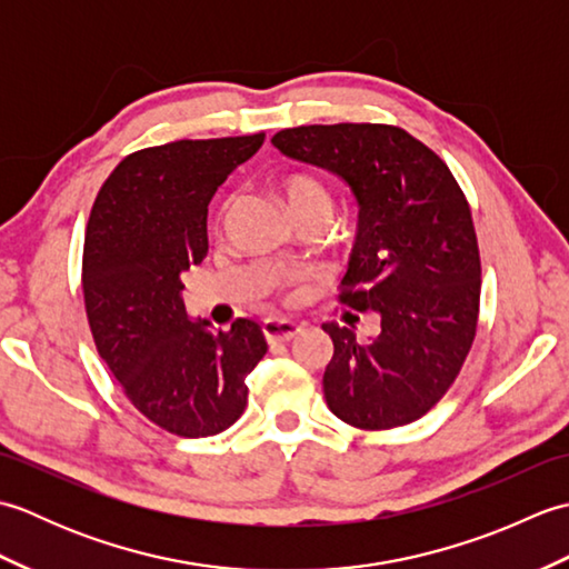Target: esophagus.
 Wrapping results in <instances>:
<instances>
[{"label": "esophagus", "mask_w": 569, "mask_h": 569, "mask_svg": "<svg viewBox=\"0 0 569 569\" xmlns=\"http://www.w3.org/2000/svg\"><path fill=\"white\" fill-rule=\"evenodd\" d=\"M261 330L269 342H288V340H293L296 335H300V330L303 328L291 320H266Z\"/></svg>", "instance_id": "1"}]
</instances>
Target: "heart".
Here are the masks:
<instances>
[{"instance_id":"b5f03b06","label":"heart","mask_w":569,"mask_h":569,"mask_svg":"<svg viewBox=\"0 0 569 569\" xmlns=\"http://www.w3.org/2000/svg\"><path fill=\"white\" fill-rule=\"evenodd\" d=\"M281 192L296 220H306V217H325V220H330L335 212V198L330 188L312 173L296 171L283 176Z\"/></svg>"}]
</instances>
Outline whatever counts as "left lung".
I'll return each mask as SVG.
<instances>
[{"instance_id": "1", "label": "left lung", "mask_w": 569, "mask_h": 569, "mask_svg": "<svg viewBox=\"0 0 569 569\" xmlns=\"http://www.w3.org/2000/svg\"><path fill=\"white\" fill-rule=\"evenodd\" d=\"M271 143L340 176L359 204L340 303L377 312L381 332L361 342L352 328L322 325L335 345L325 401L359 430L408 426L455 383L477 335L481 261L465 192L401 127L310 124Z\"/></svg>"}]
</instances>
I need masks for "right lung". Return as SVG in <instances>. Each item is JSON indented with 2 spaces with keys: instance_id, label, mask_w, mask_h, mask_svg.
<instances>
[{
  "instance_id": "obj_1",
  "label": "right lung",
  "mask_w": 569,
  "mask_h": 569,
  "mask_svg": "<svg viewBox=\"0 0 569 569\" xmlns=\"http://www.w3.org/2000/svg\"><path fill=\"white\" fill-rule=\"evenodd\" d=\"M263 137L180 139L129 153L84 229L82 293L94 347L139 413L180 438L237 422L247 373L269 349L253 320L214 332L188 318L180 296V278L208 253L214 190Z\"/></svg>"
}]
</instances>
